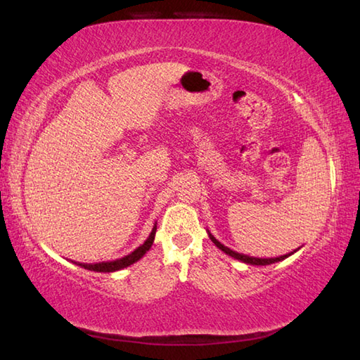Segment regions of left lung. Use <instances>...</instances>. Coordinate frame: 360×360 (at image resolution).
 <instances>
[{"label": "left lung", "instance_id": "8db88e82", "mask_svg": "<svg viewBox=\"0 0 360 360\" xmlns=\"http://www.w3.org/2000/svg\"><path fill=\"white\" fill-rule=\"evenodd\" d=\"M207 233H208V238L212 239V242L213 244L218 247L219 250H222V252L225 253V255H229V256H231V257H235V259H238V261H240V262H244V264H248V265H270V264H276V262H281V261H283V259H287L288 256H291V255H295L297 250L300 248H297V250H293V252L291 253H287V255H283V256H279V257H253V256H248V255H242V253H238V252H233L231 248H229V247H225L224 244H221V242L216 239L210 231L207 230Z\"/></svg>", "mask_w": 360, "mask_h": 360}]
</instances>
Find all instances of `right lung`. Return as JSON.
Segmentation results:
<instances>
[{"label": "right lung", "mask_w": 360, "mask_h": 360, "mask_svg": "<svg viewBox=\"0 0 360 360\" xmlns=\"http://www.w3.org/2000/svg\"><path fill=\"white\" fill-rule=\"evenodd\" d=\"M155 235H156V222L153 225L152 233H150L148 238L144 240V244L139 245L136 250H133V252L130 255H127V256H124L121 259H115V261L96 262V264H84V262H75V261H72V262L82 266V269L90 270V271H98V273H113V271H118V270L125 269V266H129L131 264L138 262L139 259L144 256L150 248H152L153 240H155Z\"/></svg>", "instance_id": "right-lung-1"}]
</instances>
